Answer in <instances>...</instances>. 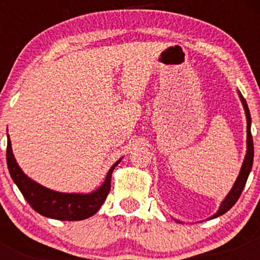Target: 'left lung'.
Wrapping results in <instances>:
<instances>
[{
	"label": "left lung",
	"mask_w": 260,
	"mask_h": 260,
	"mask_svg": "<svg viewBox=\"0 0 260 260\" xmlns=\"http://www.w3.org/2000/svg\"><path fill=\"white\" fill-rule=\"evenodd\" d=\"M238 95H240V99L242 101V105L244 107V112H246V117H247V153H246V157H244L242 168H241L240 175H238L237 180H236L234 187L231 188L230 193L226 196V198L223 199L221 205H220L219 210L215 215H213L209 219H214V217H217L222 214H225L226 211H229L234 205L236 204V202L238 201L240 198L241 193H242L244 186H246L247 178H248L250 170H252V165H253V156H254V147H253V138H252V133H250V113H249V109L248 105H247L246 100L241 95V92L238 91ZM177 222H180L178 220H176Z\"/></svg>",
	"instance_id": "left-lung-1"
}]
</instances>
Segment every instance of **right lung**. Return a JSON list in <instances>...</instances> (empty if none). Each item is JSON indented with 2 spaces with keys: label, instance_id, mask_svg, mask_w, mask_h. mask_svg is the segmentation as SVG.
Instances as JSON below:
<instances>
[{
  "label": "right lung",
  "instance_id": "1",
  "mask_svg": "<svg viewBox=\"0 0 260 260\" xmlns=\"http://www.w3.org/2000/svg\"><path fill=\"white\" fill-rule=\"evenodd\" d=\"M7 166L10 170L12 180L19 188L29 205L41 215L63 221H78L88 219L99 210L105 202L110 189H111V175L113 169L120 164L121 159L113 164L107 172L105 181L94 192L88 194L82 193H61L40 186L30 180L22 169L18 166L13 153L10 136H7Z\"/></svg>",
  "mask_w": 260,
  "mask_h": 260
}]
</instances>
